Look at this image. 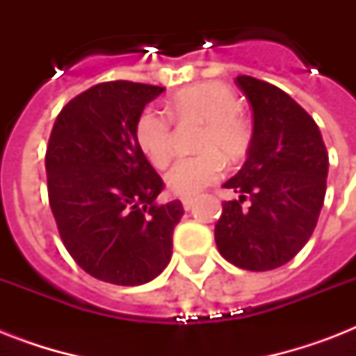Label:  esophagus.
<instances>
[{
  "instance_id": "34e87169",
  "label": "esophagus",
  "mask_w": 356,
  "mask_h": 356,
  "mask_svg": "<svg viewBox=\"0 0 356 356\" xmlns=\"http://www.w3.org/2000/svg\"><path fill=\"white\" fill-rule=\"evenodd\" d=\"M194 207V200L192 197H183V209L184 211H190Z\"/></svg>"
}]
</instances>
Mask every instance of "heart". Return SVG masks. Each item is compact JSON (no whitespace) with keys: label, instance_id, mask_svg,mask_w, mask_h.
Returning <instances> with one entry per match:
<instances>
[{"label":"heart","instance_id":"obj_1","mask_svg":"<svg viewBox=\"0 0 356 356\" xmlns=\"http://www.w3.org/2000/svg\"><path fill=\"white\" fill-rule=\"evenodd\" d=\"M240 103L233 88L218 81L195 83L175 92L166 111L173 120H203L197 147L201 153L181 156L166 172V186L173 194L192 197L220 179L223 161L245 155L251 142V127L240 114ZM136 142L155 168L166 166L173 153L172 123L166 114L145 108L136 120Z\"/></svg>","mask_w":356,"mask_h":356}]
</instances>
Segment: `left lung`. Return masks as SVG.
Returning a JSON list of instances; mask_svg holds the SVG:
<instances>
[{
  "mask_svg": "<svg viewBox=\"0 0 356 356\" xmlns=\"http://www.w3.org/2000/svg\"><path fill=\"white\" fill-rule=\"evenodd\" d=\"M236 85L253 111V136L242 170L223 184L238 200L223 201L214 238L231 264L268 271L292 260L312 236L329 155L314 120L286 92L249 75H238Z\"/></svg>",
  "mask_w": 356,
  "mask_h": 356,
  "instance_id": "1",
  "label": "left lung"
}]
</instances>
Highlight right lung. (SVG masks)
I'll return each instance as SVG.
<instances>
[{"instance_id": "right-lung-1", "label": "right lung", "mask_w": 356, "mask_h": 356, "mask_svg": "<svg viewBox=\"0 0 356 356\" xmlns=\"http://www.w3.org/2000/svg\"><path fill=\"white\" fill-rule=\"evenodd\" d=\"M162 86L108 81L74 97L46 149L49 207L77 264L99 281L138 286L172 259L181 201L156 203L161 175L136 142V120Z\"/></svg>"}]
</instances>
